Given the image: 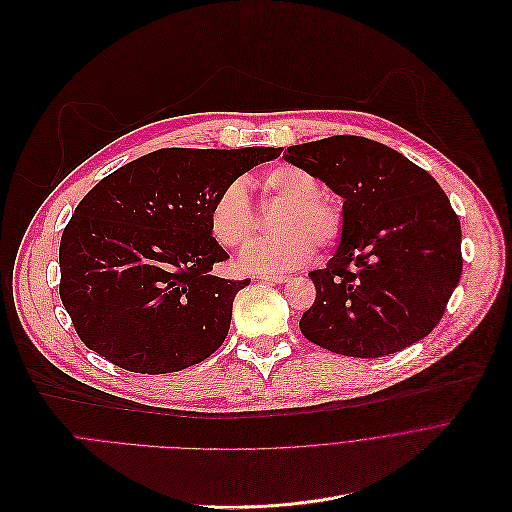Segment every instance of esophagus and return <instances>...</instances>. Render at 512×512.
Masks as SVG:
<instances>
[{"instance_id":"1","label":"esophagus","mask_w":512,"mask_h":512,"mask_svg":"<svg viewBox=\"0 0 512 512\" xmlns=\"http://www.w3.org/2000/svg\"><path fill=\"white\" fill-rule=\"evenodd\" d=\"M258 278L264 282H276V284H284L288 280V276H282V274H260Z\"/></svg>"}]
</instances>
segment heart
I'll list each match as a JSON object with an SVG mask.
<instances>
[{"instance_id":"obj_1","label":"heart","mask_w":512,"mask_h":512,"mask_svg":"<svg viewBox=\"0 0 512 512\" xmlns=\"http://www.w3.org/2000/svg\"><path fill=\"white\" fill-rule=\"evenodd\" d=\"M262 199L282 203L272 232L248 246L242 266L252 272H286L304 264L313 250H331L345 232L343 203L321 193V181L298 165H276L262 177ZM210 232L224 248H244L258 230L242 179L228 183L210 208Z\"/></svg>"}]
</instances>
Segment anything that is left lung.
I'll return each mask as SVG.
<instances>
[{"label":"left lung","instance_id":"1","mask_svg":"<svg viewBox=\"0 0 512 512\" xmlns=\"http://www.w3.org/2000/svg\"><path fill=\"white\" fill-rule=\"evenodd\" d=\"M282 157L345 199L341 244L327 268L309 272L317 298L298 323L302 335L365 359L430 335L462 274L460 220L438 181L353 135L292 145Z\"/></svg>","mask_w":512,"mask_h":512}]
</instances>
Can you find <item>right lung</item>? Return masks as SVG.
<instances>
[{
    "mask_svg": "<svg viewBox=\"0 0 512 512\" xmlns=\"http://www.w3.org/2000/svg\"><path fill=\"white\" fill-rule=\"evenodd\" d=\"M280 147L159 149L100 179L60 240V298L80 341L135 373L208 359L228 335L236 294L214 276L228 252L210 232L216 195Z\"/></svg>",
    "mask_w": 512,
    "mask_h": 512,
    "instance_id": "1",
    "label": "right lung"
}]
</instances>
